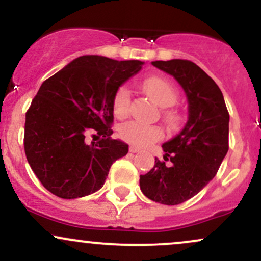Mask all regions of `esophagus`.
Listing matches in <instances>:
<instances>
[{
  "instance_id": "1",
  "label": "esophagus",
  "mask_w": 261,
  "mask_h": 261,
  "mask_svg": "<svg viewBox=\"0 0 261 261\" xmlns=\"http://www.w3.org/2000/svg\"><path fill=\"white\" fill-rule=\"evenodd\" d=\"M128 151H130L131 153H137V152H140L141 149L139 147H136V146H130V147H128Z\"/></svg>"
}]
</instances>
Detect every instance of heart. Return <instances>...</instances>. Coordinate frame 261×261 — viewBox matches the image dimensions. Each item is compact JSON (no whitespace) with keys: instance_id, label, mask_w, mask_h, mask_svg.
Here are the masks:
<instances>
[{"instance_id":"heart-1","label":"heart","mask_w":261,"mask_h":261,"mask_svg":"<svg viewBox=\"0 0 261 261\" xmlns=\"http://www.w3.org/2000/svg\"><path fill=\"white\" fill-rule=\"evenodd\" d=\"M141 87L148 94L154 103L162 108L173 106L178 99V91L168 80L161 76H148L141 81ZM131 104V93L125 86L119 87L116 89L113 98V112L118 118H124L127 115ZM167 120H175L174 113L166 112ZM119 135L124 141L131 145L148 146L155 141L163 137V131L155 125L143 124V122L130 120L124 122L119 128Z\"/></svg>"}]
</instances>
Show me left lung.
Instances as JSON below:
<instances>
[{
  "mask_svg": "<svg viewBox=\"0 0 261 261\" xmlns=\"http://www.w3.org/2000/svg\"><path fill=\"white\" fill-rule=\"evenodd\" d=\"M172 74L188 98V121L174 139L163 143L164 161L140 175L141 191L163 205H179L195 196L216 175L228 152L229 114L220 87L189 60L153 61Z\"/></svg>",
  "mask_w": 261,
  "mask_h": 261,
  "instance_id": "8db88e82",
  "label": "left lung"
}]
</instances>
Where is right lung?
<instances>
[{
    "label": "right lung",
    "instance_id": "add662e5",
    "mask_svg": "<svg viewBox=\"0 0 261 261\" xmlns=\"http://www.w3.org/2000/svg\"><path fill=\"white\" fill-rule=\"evenodd\" d=\"M142 65L86 55L44 81L25 113L24 151L46 190L77 199L103 187L112 164L128 152L112 139L114 94Z\"/></svg>",
    "mask_w": 261,
    "mask_h": 261
}]
</instances>
